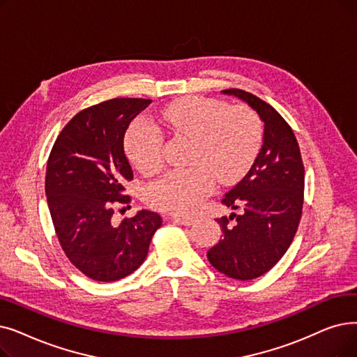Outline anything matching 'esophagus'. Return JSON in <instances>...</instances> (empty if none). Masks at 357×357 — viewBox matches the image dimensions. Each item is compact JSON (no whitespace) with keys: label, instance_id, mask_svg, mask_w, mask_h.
Listing matches in <instances>:
<instances>
[{"label":"esophagus","instance_id":"34e87169","mask_svg":"<svg viewBox=\"0 0 357 357\" xmlns=\"http://www.w3.org/2000/svg\"><path fill=\"white\" fill-rule=\"evenodd\" d=\"M170 220H175L176 223H181L183 226H191L195 220L192 219V217H188V215H178V214H172L169 217Z\"/></svg>","mask_w":357,"mask_h":357}]
</instances>
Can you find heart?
Segmentation results:
<instances>
[{
  "label": "heart",
  "mask_w": 357,
  "mask_h": 357,
  "mask_svg": "<svg viewBox=\"0 0 357 357\" xmlns=\"http://www.w3.org/2000/svg\"><path fill=\"white\" fill-rule=\"evenodd\" d=\"M159 119L175 135L194 140L191 167L174 169L146 190L147 203L163 211L190 214L208 197L219 179H241L254 163L261 147L262 126L246 106L229 109L223 102L206 98H182L163 106ZM130 160L146 175L163 166V134L149 119L137 121L126 138Z\"/></svg>",
  "instance_id": "obj_1"
}]
</instances>
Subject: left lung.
<instances>
[{
    "mask_svg": "<svg viewBox=\"0 0 357 357\" xmlns=\"http://www.w3.org/2000/svg\"><path fill=\"white\" fill-rule=\"evenodd\" d=\"M222 93L252 107L264 122V137L250 172L222 199L226 207L242 211L217 219L223 239L208 250L207 258L217 271L230 278L252 280L280 261L296 234L303 207L305 169L296 137L271 105L239 89ZM230 220L236 222L230 224Z\"/></svg>",
    "mask_w": 357,
    "mask_h": 357,
    "instance_id": "8db88e82",
    "label": "left lung"
}]
</instances>
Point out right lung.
<instances>
[{
  "label": "right lung",
  "mask_w": 357,
  "mask_h": 357,
  "mask_svg": "<svg viewBox=\"0 0 357 357\" xmlns=\"http://www.w3.org/2000/svg\"><path fill=\"white\" fill-rule=\"evenodd\" d=\"M150 99L116 98L77 114L59 132L46 165L45 192L58 241L68 259L96 282H116L140 267L162 217L149 210L114 223L128 204L123 183L132 169L123 135Z\"/></svg>",
  "instance_id": "1"
}]
</instances>
